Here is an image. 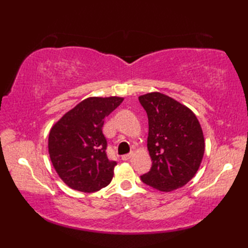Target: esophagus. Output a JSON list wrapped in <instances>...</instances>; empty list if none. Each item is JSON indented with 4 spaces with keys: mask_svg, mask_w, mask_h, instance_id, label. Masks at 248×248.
Returning <instances> with one entry per match:
<instances>
[{
    "mask_svg": "<svg viewBox=\"0 0 248 248\" xmlns=\"http://www.w3.org/2000/svg\"><path fill=\"white\" fill-rule=\"evenodd\" d=\"M132 155H133V152H130V154H128V155H124L123 156H121V159H123L124 161H128Z\"/></svg>",
    "mask_w": 248,
    "mask_h": 248,
    "instance_id": "34e87169",
    "label": "esophagus"
}]
</instances>
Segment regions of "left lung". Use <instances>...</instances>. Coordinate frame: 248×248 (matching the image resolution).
Instances as JSON below:
<instances>
[{"mask_svg":"<svg viewBox=\"0 0 248 248\" xmlns=\"http://www.w3.org/2000/svg\"><path fill=\"white\" fill-rule=\"evenodd\" d=\"M148 116V146L152 165L140 176L147 186L170 192L197 172L204 152L202 127L191 109L161 93L139 98Z\"/></svg>","mask_w":248,"mask_h":248,"instance_id":"8db88e82","label":"left lung"}]
</instances>
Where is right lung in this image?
I'll use <instances>...</instances> for the list:
<instances>
[{
	"label": "right lung",
	"instance_id": "1",
	"mask_svg": "<svg viewBox=\"0 0 248 248\" xmlns=\"http://www.w3.org/2000/svg\"><path fill=\"white\" fill-rule=\"evenodd\" d=\"M123 98L83 100L54 124L49 134V154L56 172L68 186L85 193L108 186L116 161L109 160L102 132L104 119Z\"/></svg>",
	"mask_w": 248,
	"mask_h": 248
}]
</instances>
